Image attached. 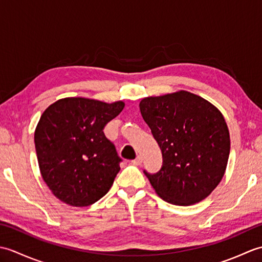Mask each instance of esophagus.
Here are the masks:
<instances>
[{"instance_id":"esophagus-1","label":"esophagus","mask_w":262,"mask_h":262,"mask_svg":"<svg viewBox=\"0 0 262 262\" xmlns=\"http://www.w3.org/2000/svg\"><path fill=\"white\" fill-rule=\"evenodd\" d=\"M142 162H143V159H142L141 155H138V157L134 161H133V163H134L135 165H141Z\"/></svg>"}]
</instances>
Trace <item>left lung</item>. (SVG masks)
Masks as SVG:
<instances>
[{
    "label": "left lung",
    "instance_id": "left-lung-1",
    "mask_svg": "<svg viewBox=\"0 0 262 262\" xmlns=\"http://www.w3.org/2000/svg\"><path fill=\"white\" fill-rule=\"evenodd\" d=\"M140 109L163 155L158 173L144 171L155 192L178 206L208 197L225 173L231 148L221 111L185 90L144 98Z\"/></svg>",
    "mask_w": 262,
    "mask_h": 262
}]
</instances>
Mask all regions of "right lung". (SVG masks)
<instances>
[{
  "instance_id": "1",
  "label": "right lung",
  "mask_w": 262,
  "mask_h": 262,
  "mask_svg": "<svg viewBox=\"0 0 262 262\" xmlns=\"http://www.w3.org/2000/svg\"><path fill=\"white\" fill-rule=\"evenodd\" d=\"M125 103L64 98L43 111L35 130V146L43 181L60 202L92 205L109 191L121 159L103 128Z\"/></svg>"
}]
</instances>
